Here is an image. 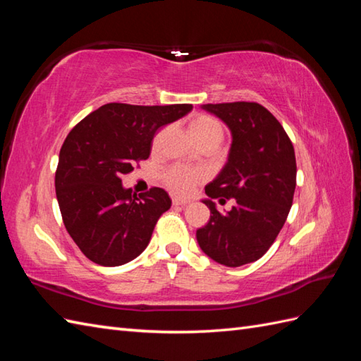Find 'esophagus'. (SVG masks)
Returning <instances> with one entry per match:
<instances>
[{"instance_id": "1", "label": "esophagus", "mask_w": 361, "mask_h": 361, "mask_svg": "<svg viewBox=\"0 0 361 361\" xmlns=\"http://www.w3.org/2000/svg\"><path fill=\"white\" fill-rule=\"evenodd\" d=\"M189 202L185 200V198H178V197H173L172 198V204L173 206H186Z\"/></svg>"}]
</instances>
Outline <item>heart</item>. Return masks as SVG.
I'll return each mask as SVG.
<instances>
[{
	"instance_id": "obj_1",
	"label": "heart",
	"mask_w": 361,
	"mask_h": 361,
	"mask_svg": "<svg viewBox=\"0 0 361 361\" xmlns=\"http://www.w3.org/2000/svg\"><path fill=\"white\" fill-rule=\"evenodd\" d=\"M190 133L200 145L216 144L220 145L225 137V128L216 118L206 116V114H197L190 121ZM202 173L192 171L189 167L171 166L161 173V181L166 188L172 190L173 194L188 195L194 189L197 183H200Z\"/></svg>"
}]
</instances>
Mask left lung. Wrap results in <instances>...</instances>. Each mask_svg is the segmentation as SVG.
Returning <instances> with one entry per match:
<instances>
[{"label": "left lung", "mask_w": 361, "mask_h": 361, "mask_svg": "<svg viewBox=\"0 0 361 361\" xmlns=\"http://www.w3.org/2000/svg\"><path fill=\"white\" fill-rule=\"evenodd\" d=\"M229 127L233 144L224 171L204 192L209 221L197 229L200 248L216 262L240 267L270 250L286 224L296 188L295 149L281 122L257 102L206 104ZM235 198L220 214L212 200Z\"/></svg>", "instance_id": "1"}]
</instances>
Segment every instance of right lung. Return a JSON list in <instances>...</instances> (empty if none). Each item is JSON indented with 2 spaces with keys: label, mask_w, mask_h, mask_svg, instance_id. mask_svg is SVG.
Returning a JSON list of instances; mask_svg holds the SVG:
<instances>
[{
  "label": "right lung",
  "mask_w": 361,
  "mask_h": 361,
  "mask_svg": "<svg viewBox=\"0 0 361 361\" xmlns=\"http://www.w3.org/2000/svg\"><path fill=\"white\" fill-rule=\"evenodd\" d=\"M190 104H105L75 126L60 149L56 194L68 234L91 262L124 265L147 247L158 219L171 208L161 188L136 194L121 176L147 159L161 127Z\"/></svg>",
  "instance_id": "1"
}]
</instances>
